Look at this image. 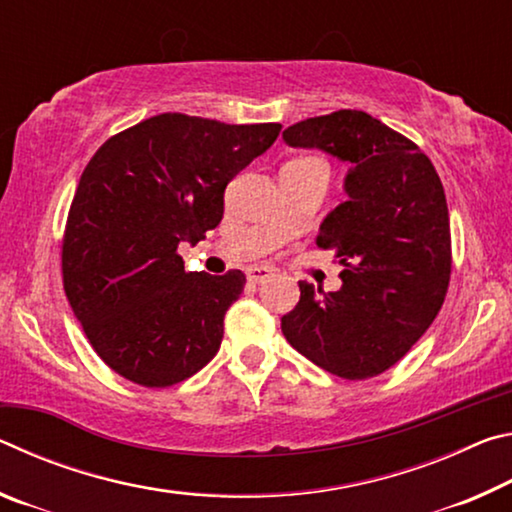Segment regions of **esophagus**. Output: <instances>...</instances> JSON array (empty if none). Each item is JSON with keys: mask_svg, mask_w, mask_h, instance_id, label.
I'll return each mask as SVG.
<instances>
[{"mask_svg": "<svg viewBox=\"0 0 512 512\" xmlns=\"http://www.w3.org/2000/svg\"><path fill=\"white\" fill-rule=\"evenodd\" d=\"M271 275H273V268H268V266H250L248 271H246V277H248L250 284L264 282V280H268V277H271Z\"/></svg>", "mask_w": 512, "mask_h": 512, "instance_id": "34e87169", "label": "esophagus"}]
</instances>
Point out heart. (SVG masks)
<instances>
[{"instance_id":"obj_1","label":"heart","mask_w":512,"mask_h":512,"mask_svg":"<svg viewBox=\"0 0 512 512\" xmlns=\"http://www.w3.org/2000/svg\"><path fill=\"white\" fill-rule=\"evenodd\" d=\"M309 158H311V155H309ZM314 160H318V158H314Z\"/></svg>"}]
</instances>
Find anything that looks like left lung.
<instances>
[{
  "mask_svg": "<svg viewBox=\"0 0 512 512\" xmlns=\"http://www.w3.org/2000/svg\"><path fill=\"white\" fill-rule=\"evenodd\" d=\"M350 162L348 201L320 225L316 246L334 250L343 287L300 284L282 334L336 377L359 381L395 366L443 307L452 232L436 167L409 137L363 110L311 117L282 133Z\"/></svg>",
  "mask_w": 512,
  "mask_h": 512,
  "instance_id": "1",
  "label": "left lung"
}]
</instances>
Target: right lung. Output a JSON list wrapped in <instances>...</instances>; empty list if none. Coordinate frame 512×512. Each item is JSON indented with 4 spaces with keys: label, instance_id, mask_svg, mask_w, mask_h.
<instances>
[{
    "label": "right lung",
    "instance_id": "add662e5",
    "mask_svg": "<svg viewBox=\"0 0 512 512\" xmlns=\"http://www.w3.org/2000/svg\"><path fill=\"white\" fill-rule=\"evenodd\" d=\"M280 131L162 112L92 155L69 205L60 268L74 316L117 375L167 388L219 352L246 275L187 273L178 244L221 223L225 187Z\"/></svg>",
    "mask_w": 512,
    "mask_h": 512
}]
</instances>
